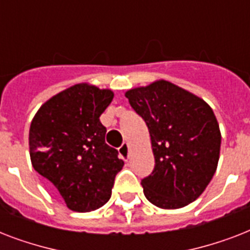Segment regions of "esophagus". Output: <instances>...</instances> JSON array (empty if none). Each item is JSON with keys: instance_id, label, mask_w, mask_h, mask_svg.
<instances>
[{"instance_id": "obj_1", "label": "esophagus", "mask_w": 250, "mask_h": 250, "mask_svg": "<svg viewBox=\"0 0 250 250\" xmlns=\"http://www.w3.org/2000/svg\"><path fill=\"white\" fill-rule=\"evenodd\" d=\"M119 156L123 161H127L129 157V145L127 143H123L122 146L119 148Z\"/></svg>"}]
</instances>
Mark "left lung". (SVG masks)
Instances as JSON below:
<instances>
[{"label": "left lung", "mask_w": 250, "mask_h": 250, "mask_svg": "<svg viewBox=\"0 0 250 250\" xmlns=\"http://www.w3.org/2000/svg\"><path fill=\"white\" fill-rule=\"evenodd\" d=\"M148 125L154 170L141 180L145 197L161 209H179L205 190L217 170L221 131L213 110L180 86L157 80L125 92Z\"/></svg>", "instance_id": "1"}]
</instances>
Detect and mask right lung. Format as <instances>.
I'll return each instance as SVG.
<instances>
[{"mask_svg": "<svg viewBox=\"0 0 250 250\" xmlns=\"http://www.w3.org/2000/svg\"><path fill=\"white\" fill-rule=\"evenodd\" d=\"M113 97L110 89L75 84L45 102L31 122L33 168L74 211L86 213L105 205L125 165L117 149L105 143L106 128L100 122Z\"/></svg>", "mask_w": 250, "mask_h": 250, "instance_id": "add662e5", "label": "right lung"}]
</instances>
